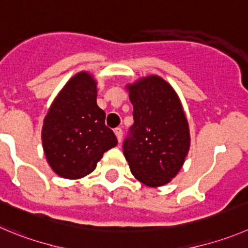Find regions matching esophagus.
<instances>
[{
	"mask_svg": "<svg viewBox=\"0 0 248 248\" xmlns=\"http://www.w3.org/2000/svg\"><path fill=\"white\" fill-rule=\"evenodd\" d=\"M113 132H115V135H116L117 140H119V143H120L122 140V135H124V132H122V129L120 128V127H117V128L113 129Z\"/></svg>",
	"mask_w": 248,
	"mask_h": 248,
	"instance_id": "1",
	"label": "esophagus"
}]
</instances>
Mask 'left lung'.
I'll return each mask as SVG.
<instances>
[{
  "instance_id": "8db88e82",
  "label": "left lung",
  "mask_w": 248,
  "mask_h": 248,
  "mask_svg": "<svg viewBox=\"0 0 248 248\" xmlns=\"http://www.w3.org/2000/svg\"><path fill=\"white\" fill-rule=\"evenodd\" d=\"M126 88L135 124L124 142V155L138 181L164 186L181 170L191 144L181 100L159 76L142 77Z\"/></svg>"
}]
</instances>
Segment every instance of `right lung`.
Wrapping results in <instances>:
<instances>
[{"label":"right lung","instance_id":"obj_1","mask_svg":"<svg viewBox=\"0 0 248 248\" xmlns=\"http://www.w3.org/2000/svg\"><path fill=\"white\" fill-rule=\"evenodd\" d=\"M98 87L89 72H78L51 104L41 129L44 153L55 173L77 180L95 170L103 154L116 147L96 104Z\"/></svg>","mask_w":248,"mask_h":248}]
</instances>
